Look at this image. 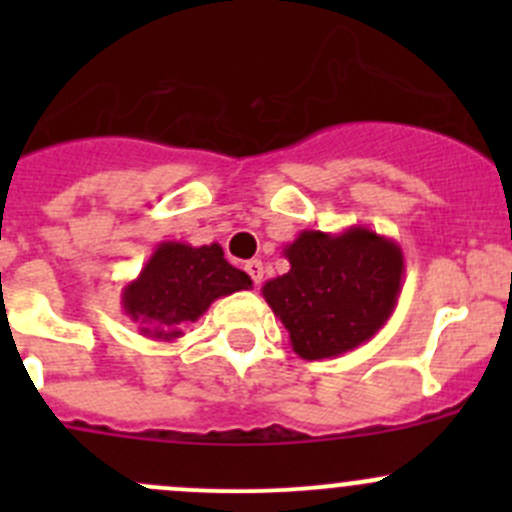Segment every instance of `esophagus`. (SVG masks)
Masks as SVG:
<instances>
[{"mask_svg": "<svg viewBox=\"0 0 512 512\" xmlns=\"http://www.w3.org/2000/svg\"><path fill=\"white\" fill-rule=\"evenodd\" d=\"M245 272L252 277V282H255V285H260L262 275H265V270H262V262L260 260L245 262Z\"/></svg>", "mask_w": 512, "mask_h": 512, "instance_id": "34e87169", "label": "esophagus"}]
</instances>
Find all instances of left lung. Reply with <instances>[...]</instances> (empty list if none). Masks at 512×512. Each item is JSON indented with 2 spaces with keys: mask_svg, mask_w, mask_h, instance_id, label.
Instances as JSON below:
<instances>
[{
  "mask_svg": "<svg viewBox=\"0 0 512 512\" xmlns=\"http://www.w3.org/2000/svg\"><path fill=\"white\" fill-rule=\"evenodd\" d=\"M289 272L262 285L294 354L332 359L361 347L389 322L404 282L399 242L364 225L302 230L285 247Z\"/></svg>",
  "mask_w": 512,
  "mask_h": 512,
  "instance_id": "1",
  "label": "left lung"
}]
</instances>
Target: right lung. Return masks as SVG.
Masks as SVG:
<instances>
[{"label":"right lung","mask_w":512,"mask_h":512,"mask_svg":"<svg viewBox=\"0 0 512 512\" xmlns=\"http://www.w3.org/2000/svg\"><path fill=\"white\" fill-rule=\"evenodd\" d=\"M252 280L225 260L218 242L193 247L188 242H160L121 292L126 317L138 324L143 337L175 342L188 322H198L215 299L240 289Z\"/></svg>","instance_id":"obj_1"}]
</instances>
